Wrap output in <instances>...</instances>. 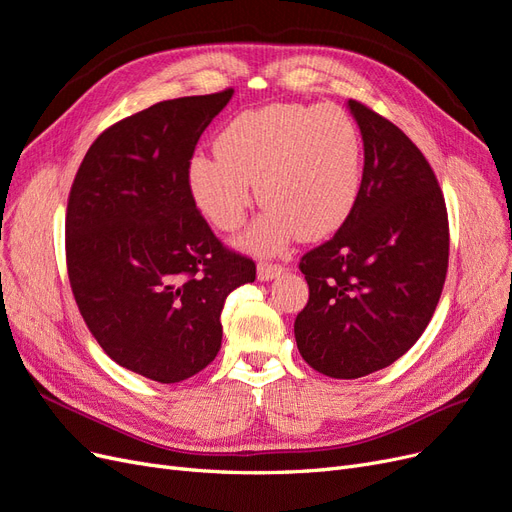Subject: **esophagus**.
Masks as SVG:
<instances>
[{
  "label": "esophagus",
  "instance_id": "obj_1",
  "mask_svg": "<svg viewBox=\"0 0 512 512\" xmlns=\"http://www.w3.org/2000/svg\"><path fill=\"white\" fill-rule=\"evenodd\" d=\"M284 271L282 265H271V262H258V280L260 282H269L275 280V277H280Z\"/></svg>",
  "mask_w": 512,
  "mask_h": 512
}]
</instances>
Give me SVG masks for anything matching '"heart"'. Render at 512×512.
<instances>
[{
    "label": "heart",
    "instance_id": "obj_1",
    "mask_svg": "<svg viewBox=\"0 0 512 512\" xmlns=\"http://www.w3.org/2000/svg\"><path fill=\"white\" fill-rule=\"evenodd\" d=\"M256 185L267 213L243 247L275 254L294 237L318 241L352 215L363 185V138L342 106L271 104L232 117L215 138V158L198 156L188 183L200 213L222 232L239 230Z\"/></svg>",
    "mask_w": 512,
    "mask_h": 512
}]
</instances>
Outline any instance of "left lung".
Wrapping results in <instances>:
<instances>
[{"mask_svg":"<svg viewBox=\"0 0 512 512\" xmlns=\"http://www.w3.org/2000/svg\"><path fill=\"white\" fill-rule=\"evenodd\" d=\"M363 136L361 196L333 239L299 269L309 301L294 337L309 367L339 380L389 367L423 335L448 269V215L436 175L410 138L348 100Z\"/></svg>","mask_w":512,"mask_h":512,"instance_id":"obj_1","label":"left lung"}]
</instances>
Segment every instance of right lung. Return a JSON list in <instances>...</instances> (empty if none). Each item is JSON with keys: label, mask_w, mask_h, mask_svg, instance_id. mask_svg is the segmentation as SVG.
Returning <instances> with one entry per match:
<instances>
[{"label": "right lung", "mask_w": 512, "mask_h": 512, "mask_svg": "<svg viewBox=\"0 0 512 512\" xmlns=\"http://www.w3.org/2000/svg\"><path fill=\"white\" fill-rule=\"evenodd\" d=\"M235 91L164 100L89 147L66 213L72 294L115 363L162 384L188 380L222 346L228 294L256 280L228 250L188 183L200 134Z\"/></svg>", "instance_id": "right-lung-1"}]
</instances>
